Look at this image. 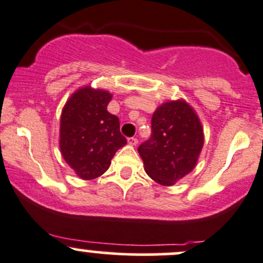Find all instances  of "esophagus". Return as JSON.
I'll return each instance as SVG.
<instances>
[{
  "mask_svg": "<svg viewBox=\"0 0 263 263\" xmlns=\"http://www.w3.org/2000/svg\"><path fill=\"white\" fill-rule=\"evenodd\" d=\"M127 142H128V145H131V146H136L137 142H138V140H137L136 137H129L128 140H127Z\"/></svg>",
  "mask_w": 263,
  "mask_h": 263,
  "instance_id": "esophagus-1",
  "label": "esophagus"
}]
</instances>
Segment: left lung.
I'll use <instances>...</instances> for the list:
<instances>
[{"instance_id":"8db88e82","label":"left lung","mask_w":263,"mask_h":263,"mask_svg":"<svg viewBox=\"0 0 263 263\" xmlns=\"http://www.w3.org/2000/svg\"><path fill=\"white\" fill-rule=\"evenodd\" d=\"M152 135L138 147L146 174L172 186L195 168L203 146L200 118L183 100L170 101L155 111Z\"/></svg>"}]
</instances>
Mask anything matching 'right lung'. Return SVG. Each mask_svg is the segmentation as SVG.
Returning a JSON list of instances; mask_svg holds the SVG:
<instances>
[{
	"instance_id": "add662e5",
	"label": "right lung",
	"mask_w": 263,
	"mask_h": 263,
	"mask_svg": "<svg viewBox=\"0 0 263 263\" xmlns=\"http://www.w3.org/2000/svg\"><path fill=\"white\" fill-rule=\"evenodd\" d=\"M112 95L89 86L77 89L66 102L60 123V148L68 166L82 180L108 170L117 149L127 143L120 121L107 111Z\"/></svg>"
}]
</instances>
